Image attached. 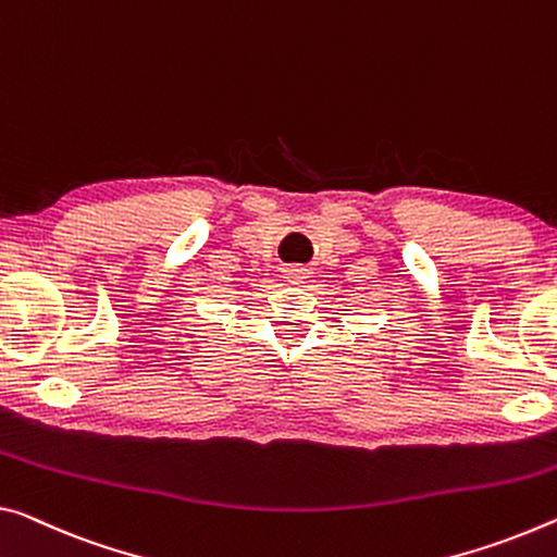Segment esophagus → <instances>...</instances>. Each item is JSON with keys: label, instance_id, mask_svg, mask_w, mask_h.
<instances>
[{"label": "esophagus", "instance_id": "esophagus-1", "mask_svg": "<svg viewBox=\"0 0 557 557\" xmlns=\"http://www.w3.org/2000/svg\"><path fill=\"white\" fill-rule=\"evenodd\" d=\"M288 281H301L304 278V269H288Z\"/></svg>", "mask_w": 557, "mask_h": 557}]
</instances>
